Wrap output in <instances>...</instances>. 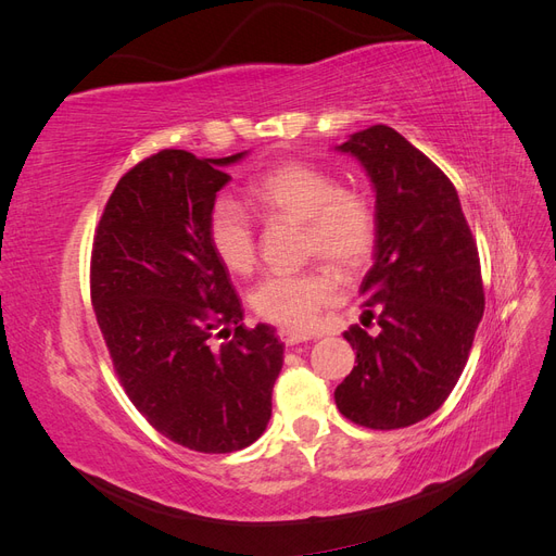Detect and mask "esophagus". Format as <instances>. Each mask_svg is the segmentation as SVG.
Segmentation results:
<instances>
[{"instance_id": "1", "label": "esophagus", "mask_w": 556, "mask_h": 556, "mask_svg": "<svg viewBox=\"0 0 556 556\" xmlns=\"http://www.w3.org/2000/svg\"><path fill=\"white\" fill-rule=\"evenodd\" d=\"M278 336H280V341H282L285 345H299V343H306V341H311V339H313L311 333L294 331V329H280V331H278Z\"/></svg>"}]
</instances>
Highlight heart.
<instances>
[{
	"label": "heart",
	"instance_id": "heart-1",
	"mask_svg": "<svg viewBox=\"0 0 556 556\" xmlns=\"http://www.w3.org/2000/svg\"><path fill=\"white\" fill-rule=\"evenodd\" d=\"M248 201L262 217L301 223V255L325 257L343 271H357L371 257L378 239V215L362 190L339 185L327 169L311 162H282L248 185ZM211 248L231 274H250L257 264V233L250 215L220 199L208 213ZM343 282L327 264L299 271H276L257 282L250 304L266 323L308 331L325 308L339 304Z\"/></svg>",
	"mask_w": 556,
	"mask_h": 556
}]
</instances>
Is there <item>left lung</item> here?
I'll use <instances>...</instances> for the list:
<instances>
[{
	"mask_svg": "<svg viewBox=\"0 0 556 556\" xmlns=\"http://www.w3.org/2000/svg\"><path fill=\"white\" fill-rule=\"evenodd\" d=\"M376 190V262L366 274L364 327L343 339L355 368L336 387L339 410L366 429H403L443 406L468 362L484 313L478 245L452 180L387 125L339 146Z\"/></svg>",
	"mask_w": 556,
	"mask_h": 556,
	"instance_id": "1",
	"label": "left lung"
}]
</instances>
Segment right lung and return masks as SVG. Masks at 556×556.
I'll return each mask as SVG.
<instances>
[{"label":"right lung","mask_w":556,"mask_h":556,"mask_svg":"<svg viewBox=\"0 0 556 556\" xmlns=\"http://www.w3.org/2000/svg\"><path fill=\"white\" fill-rule=\"evenodd\" d=\"M243 155L146 157L117 180L92 241L90 296L117 380L162 435L206 454L260 439L282 368L276 329L243 327L208 241V213L229 182L223 166Z\"/></svg>","instance_id":"obj_1"}]
</instances>
